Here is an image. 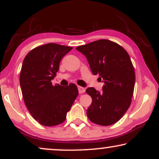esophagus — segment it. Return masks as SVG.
I'll use <instances>...</instances> for the list:
<instances>
[{
	"label": "esophagus",
	"instance_id": "obj_1",
	"mask_svg": "<svg viewBox=\"0 0 159 159\" xmlns=\"http://www.w3.org/2000/svg\"><path fill=\"white\" fill-rule=\"evenodd\" d=\"M78 92H79V93H84L86 90L85 88H84V87H79V86L78 87Z\"/></svg>",
	"mask_w": 159,
	"mask_h": 159
}]
</instances>
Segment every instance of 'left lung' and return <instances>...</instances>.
<instances>
[{"instance_id":"1","label":"left lung","mask_w":159,"mask_h":159,"mask_svg":"<svg viewBox=\"0 0 159 159\" xmlns=\"http://www.w3.org/2000/svg\"><path fill=\"white\" fill-rule=\"evenodd\" d=\"M76 50L87 57L93 74L99 75L102 91L93 87L86 90L92 97L87 115L93 123L111 125L125 114L132 102L135 75L130 57L117 43L100 39L81 45Z\"/></svg>"}]
</instances>
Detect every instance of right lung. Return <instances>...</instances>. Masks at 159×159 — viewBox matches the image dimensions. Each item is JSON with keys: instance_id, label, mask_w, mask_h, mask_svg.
<instances>
[{"instance_id": "right-lung-1", "label": "right lung", "mask_w": 159, "mask_h": 159, "mask_svg": "<svg viewBox=\"0 0 159 159\" xmlns=\"http://www.w3.org/2000/svg\"><path fill=\"white\" fill-rule=\"evenodd\" d=\"M72 47L48 43L30 51L24 59L20 86L25 105L33 117L45 126L65 121L78 95L77 86H53L62 58Z\"/></svg>"}]
</instances>
